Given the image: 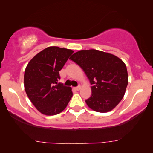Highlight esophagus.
I'll use <instances>...</instances> for the list:
<instances>
[{"mask_svg":"<svg viewBox=\"0 0 153 153\" xmlns=\"http://www.w3.org/2000/svg\"><path fill=\"white\" fill-rule=\"evenodd\" d=\"M80 88H81V87H80V85H78V87H75V89L76 90V91H80Z\"/></svg>","mask_w":153,"mask_h":153,"instance_id":"obj_1","label":"esophagus"}]
</instances>
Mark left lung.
Listing matches in <instances>:
<instances>
[{
  "label": "left lung",
  "instance_id": "obj_1",
  "mask_svg": "<svg viewBox=\"0 0 153 153\" xmlns=\"http://www.w3.org/2000/svg\"><path fill=\"white\" fill-rule=\"evenodd\" d=\"M80 66L92 85V95L85 100L90 108L107 113L116 107L126 93L128 71L121 59L97 50H81L70 58Z\"/></svg>",
  "mask_w": 153,
  "mask_h": 153
}]
</instances>
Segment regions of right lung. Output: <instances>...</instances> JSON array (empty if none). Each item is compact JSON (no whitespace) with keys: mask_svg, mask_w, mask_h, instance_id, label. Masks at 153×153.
Segmentation results:
<instances>
[{"mask_svg":"<svg viewBox=\"0 0 153 153\" xmlns=\"http://www.w3.org/2000/svg\"><path fill=\"white\" fill-rule=\"evenodd\" d=\"M73 51L57 46L48 47L36 55L24 73L25 93L38 111L54 115L65 109L73 96L71 87L58 82L59 71Z\"/></svg>","mask_w":153,"mask_h":153,"instance_id":"obj_1","label":"right lung"}]
</instances>
